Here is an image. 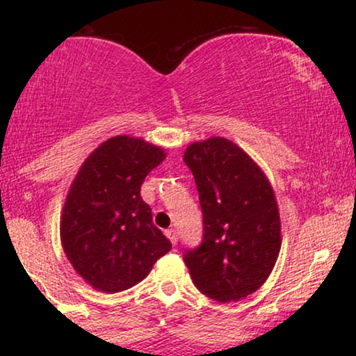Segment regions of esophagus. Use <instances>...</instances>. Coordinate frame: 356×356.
<instances>
[{
  "mask_svg": "<svg viewBox=\"0 0 356 356\" xmlns=\"http://www.w3.org/2000/svg\"><path fill=\"white\" fill-rule=\"evenodd\" d=\"M165 236L170 239V243H172L174 246H175V244H177V239L179 238H177V232H175V229H167L165 231Z\"/></svg>",
  "mask_w": 356,
  "mask_h": 356,
  "instance_id": "34e87169",
  "label": "esophagus"
}]
</instances>
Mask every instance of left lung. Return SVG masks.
Listing matches in <instances>:
<instances>
[{"label":"left lung","mask_w":356,"mask_h":356,"mask_svg":"<svg viewBox=\"0 0 356 356\" xmlns=\"http://www.w3.org/2000/svg\"><path fill=\"white\" fill-rule=\"evenodd\" d=\"M184 162L197 186L201 246L184 251L195 288L227 303L263 286L281 249V220L271 184L241 147L222 137L194 142Z\"/></svg>","instance_id":"1"}]
</instances>
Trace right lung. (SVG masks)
<instances>
[{"label":"right lung","mask_w":356,"mask_h":356,"mask_svg":"<svg viewBox=\"0 0 356 356\" xmlns=\"http://www.w3.org/2000/svg\"><path fill=\"white\" fill-rule=\"evenodd\" d=\"M165 159L142 138L105 140L80 167L60 222L61 246L75 271L104 293L140 283L172 244L142 201L147 174Z\"/></svg>","instance_id":"add662e5"}]
</instances>
